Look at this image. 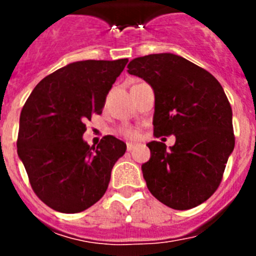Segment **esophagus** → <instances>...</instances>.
<instances>
[{"label": "esophagus", "mask_w": 256, "mask_h": 256, "mask_svg": "<svg viewBox=\"0 0 256 256\" xmlns=\"http://www.w3.org/2000/svg\"><path fill=\"white\" fill-rule=\"evenodd\" d=\"M133 148H134V144H132V142H128V144H126V150L132 151Z\"/></svg>", "instance_id": "34e87169"}]
</instances>
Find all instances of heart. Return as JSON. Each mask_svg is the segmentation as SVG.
<instances>
[{"instance_id": "obj_1", "label": "heart", "mask_w": 256, "mask_h": 256, "mask_svg": "<svg viewBox=\"0 0 256 256\" xmlns=\"http://www.w3.org/2000/svg\"><path fill=\"white\" fill-rule=\"evenodd\" d=\"M122 134H123L124 137H126V138H133V137H136L134 130H132L130 128H123V130H122Z\"/></svg>"}]
</instances>
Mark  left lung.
<instances>
[{"instance_id":"obj_1","label":"left lung","mask_w":256,"mask_h":256,"mask_svg":"<svg viewBox=\"0 0 256 256\" xmlns=\"http://www.w3.org/2000/svg\"><path fill=\"white\" fill-rule=\"evenodd\" d=\"M126 68L152 88L154 134L176 136L169 148L148 144L151 158L141 169L148 191L176 210L202 204L218 188L234 148L223 87L209 72L169 52L136 58Z\"/></svg>"}]
</instances>
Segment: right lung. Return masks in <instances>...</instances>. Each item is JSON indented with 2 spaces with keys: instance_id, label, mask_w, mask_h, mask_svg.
Here are the masks:
<instances>
[{
  "instance_id": "obj_1",
  "label": "right lung",
  "mask_w": 256,
  "mask_h": 256,
  "mask_svg": "<svg viewBox=\"0 0 256 256\" xmlns=\"http://www.w3.org/2000/svg\"><path fill=\"white\" fill-rule=\"evenodd\" d=\"M128 58L76 61L36 86L20 114L18 155L36 195L47 206L73 214L100 200L126 144L105 136L90 146L86 122L101 114Z\"/></svg>"
}]
</instances>
